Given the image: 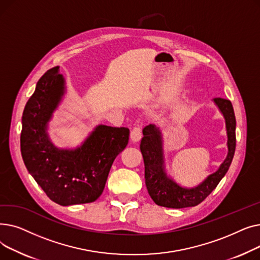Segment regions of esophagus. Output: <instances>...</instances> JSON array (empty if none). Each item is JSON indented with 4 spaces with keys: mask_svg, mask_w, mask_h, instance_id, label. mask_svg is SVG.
I'll return each mask as SVG.
<instances>
[{
    "mask_svg": "<svg viewBox=\"0 0 260 260\" xmlns=\"http://www.w3.org/2000/svg\"><path fill=\"white\" fill-rule=\"evenodd\" d=\"M142 138V132L140 126H135L131 131V140L133 142H138Z\"/></svg>",
    "mask_w": 260,
    "mask_h": 260,
    "instance_id": "obj_1",
    "label": "esophagus"
}]
</instances>
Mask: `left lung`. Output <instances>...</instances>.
Masks as SVG:
<instances>
[{
    "instance_id": "obj_1",
    "label": "left lung",
    "mask_w": 260,
    "mask_h": 260,
    "mask_svg": "<svg viewBox=\"0 0 260 260\" xmlns=\"http://www.w3.org/2000/svg\"><path fill=\"white\" fill-rule=\"evenodd\" d=\"M214 103L224 117L228 135V156L215 173L195 187H183L166 173L162 135L159 128L149 124L143 128L140 149L144 161V178L148 194L158 206L182 209L195 207L206 199L226 174L236 147V119L230 100L214 98Z\"/></svg>"
}]
</instances>
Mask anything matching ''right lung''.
<instances>
[{"label":"right lung","instance_id":"1","mask_svg":"<svg viewBox=\"0 0 260 260\" xmlns=\"http://www.w3.org/2000/svg\"><path fill=\"white\" fill-rule=\"evenodd\" d=\"M64 92L65 80L59 66L38 81L22 116V158L53 202L60 206L89 203L102 194L114 160L128 143L129 129L98 125L76 149L56 147L47 125Z\"/></svg>","mask_w":260,"mask_h":260}]
</instances>
